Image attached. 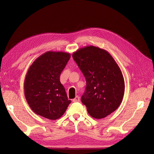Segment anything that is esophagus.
Wrapping results in <instances>:
<instances>
[{
    "label": "esophagus",
    "mask_w": 154,
    "mask_h": 154,
    "mask_svg": "<svg viewBox=\"0 0 154 154\" xmlns=\"http://www.w3.org/2000/svg\"><path fill=\"white\" fill-rule=\"evenodd\" d=\"M80 101V97H79L78 96H76L75 97V98H74V99L72 100V101H73V102H78V101Z\"/></svg>",
    "instance_id": "1"
}]
</instances>
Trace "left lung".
Returning <instances> with one entry per match:
<instances>
[{"label": "left lung", "instance_id": "obj_1", "mask_svg": "<svg viewBox=\"0 0 154 154\" xmlns=\"http://www.w3.org/2000/svg\"><path fill=\"white\" fill-rule=\"evenodd\" d=\"M72 58L87 82L82 102L92 118L106 117L123 98L125 81L118 65L108 51L93 45L79 49Z\"/></svg>", "mask_w": 154, "mask_h": 154}]
</instances>
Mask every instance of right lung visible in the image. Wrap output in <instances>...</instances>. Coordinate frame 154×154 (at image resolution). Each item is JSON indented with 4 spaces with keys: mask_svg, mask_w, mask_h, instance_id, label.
Masks as SVG:
<instances>
[{
    "mask_svg": "<svg viewBox=\"0 0 154 154\" xmlns=\"http://www.w3.org/2000/svg\"><path fill=\"white\" fill-rule=\"evenodd\" d=\"M70 58L68 53L48 51L31 64L25 78L24 94L35 114L56 120L62 117L71 103L60 81Z\"/></svg>",
    "mask_w": 154,
    "mask_h": 154,
    "instance_id": "add662e5",
    "label": "right lung"
}]
</instances>
